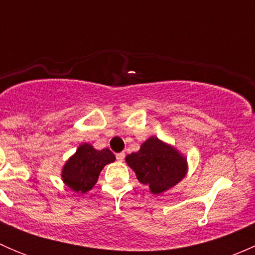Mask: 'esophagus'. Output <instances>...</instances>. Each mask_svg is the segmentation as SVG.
Returning a JSON list of instances; mask_svg holds the SVG:
<instances>
[{
    "mask_svg": "<svg viewBox=\"0 0 255 255\" xmlns=\"http://www.w3.org/2000/svg\"><path fill=\"white\" fill-rule=\"evenodd\" d=\"M116 159H117L118 161H122L123 159H125V153H118V154H116Z\"/></svg>",
    "mask_w": 255,
    "mask_h": 255,
    "instance_id": "1",
    "label": "esophagus"
}]
</instances>
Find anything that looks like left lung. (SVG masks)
<instances>
[{
  "label": "left lung",
  "mask_w": 255,
  "mask_h": 255,
  "mask_svg": "<svg viewBox=\"0 0 255 255\" xmlns=\"http://www.w3.org/2000/svg\"><path fill=\"white\" fill-rule=\"evenodd\" d=\"M137 179L148 185L153 194H161L181 181L186 174V160L175 148L151 137L140 149L126 158Z\"/></svg>",
  "instance_id": "1"
}]
</instances>
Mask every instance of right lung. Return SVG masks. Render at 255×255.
<instances>
[{"label":"right lung","instance_id":"1","mask_svg":"<svg viewBox=\"0 0 255 255\" xmlns=\"http://www.w3.org/2000/svg\"><path fill=\"white\" fill-rule=\"evenodd\" d=\"M115 159L109 149L96 150L90 144H82L75 155L71 156L65 164L61 176L71 190L84 194L96 184L104 166L115 161Z\"/></svg>","mask_w":255,"mask_h":255}]
</instances>
